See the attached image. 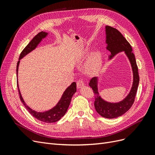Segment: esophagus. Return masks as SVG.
Returning <instances> with one entry per match:
<instances>
[{
  "instance_id": "esophagus-1",
  "label": "esophagus",
  "mask_w": 155,
  "mask_h": 155,
  "mask_svg": "<svg viewBox=\"0 0 155 155\" xmlns=\"http://www.w3.org/2000/svg\"><path fill=\"white\" fill-rule=\"evenodd\" d=\"M84 85H85V83H84L83 81L81 80V79H79V80L78 81V82H77V87H78V88H81Z\"/></svg>"
}]
</instances>
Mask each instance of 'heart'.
<instances>
[{
  "label": "heart",
  "mask_w": 155,
  "mask_h": 155,
  "mask_svg": "<svg viewBox=\"0 0 155 155\" xmlns=\"http://www.w3.org/2000/svg\"><path fill=\"white\" fill-rule=\"evenodd\" d=\"M102 65V54L99 50L94 52L87 67V72L89 74H96L99 72Z\"/></svg>",
  "instance_id": "b5f03b06"
}]
</instances>
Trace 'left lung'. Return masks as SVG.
<instances>
[{"mask_svg": "<svg viewBox=\"0 0 155 155\" xmlns=\"http://www.w3.org/2000/svg\"><path fill=\"white\" fill-rule=\"evenodd\" d=\"M105 33L106 43L107 45V49L111 54L109 56V59H111L119 52L124 51L130 63L133 73V85L129 93L122 101L118 103H110L103 100L98 92V78L94 77L91 79L89 86L92 88L94 93V107L96 112L102 117L112 119L123 115L132 107L138 90L140 78L135 56L129 42L126 40L123 35L114 28L106 26Z\"/></svg>", "mask_w": 155, "mask_h": 155, "instance_id": "left-lung-1", "label": "left lung"}]
</instances>
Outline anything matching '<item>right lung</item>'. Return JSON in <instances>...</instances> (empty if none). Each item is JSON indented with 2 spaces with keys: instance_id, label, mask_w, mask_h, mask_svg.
Here are the masks:
<instances>
[{
  "instance_id": "add662e5",
  "label": "right lung",
  "mask_w": 155,
  "mask_h": 155,
  "mask_svg": "<svg viewBox=\"0 0 155 155\" xmlns=\"http://www.w3.org/2000/svg\"><path fill=\"white\" fill-rule=\"evenodd\" d=\"M48 33L45 31H41L38 34H37L32 40L30 42L25 49L22 51V52L20 54L19 59H18L17 64V77H18V65L20 63V60L26 55L28 54H29L32 50L36 48L42 41V39L45 38L47 36ZM18 80V79H17ZM17 87L18 90V93H19L20 99L26 107L27 110L36 119L39 120L45 123H54L56 122V121H59L62 117L66 113L68 108L70 105V101H71V99L73 96V95L76 92V83L75 82H73L71 85H70L66 90L63 92V95L61 97L60 100L55 107H54L52 109H51L45 112H37L34 110L31 109L30 107L28 106L25 101L23 100V98L21 96V94L18 88V84L17 83Z\"/></svg>"
}]
</instances>
